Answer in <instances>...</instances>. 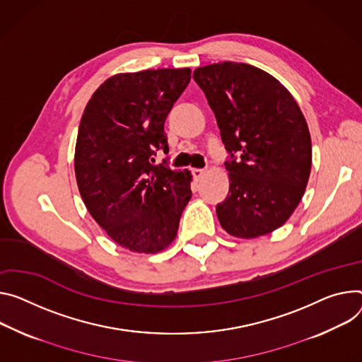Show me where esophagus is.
I'll return each mask as SVG.
<instances>
[{
    "label": "esophagus",
    "mask_w": 362,
    "mask_h": 362,
    "mask_svg": "<svg viewBox=\"0 0 362 362\" xmlns=\"http://www.w3.org/2000/svg\"><path fill=\"white\" fill-rule=\"evenodd\" d=\"M205 170H202V169H192V175H193V177L196 179V180H201L204 176H205Z\"/></svg>",
    "instance_id": "obj_1"
}]
</instances>
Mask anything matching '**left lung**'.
<instances>
[{"label": "left lung", "mask_w": 362, "mask_h": 362, "mask_svg": "<svg viewBox=\"0 0 362 362\" xmlns=\"http://www.w3.org/2000/svg\"><path fill=\"white\" fill-rule=\"evenodd\" d=\"M193 79L233 157L225 163L229 192L216 205L221 226L247 240L273 233L298 208L310 176L312 141L302 110L274 76L247 63L206 64Z\"/></svg>", "instance_id": "left-lung-1"}]
</instances>
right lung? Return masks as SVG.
Listing matches in <instances>:
<instances>
[{
    "label": "right lung",
    "mask_w": 362,
    "mask_h": 362,
    "mask_svg": "<svg viewBox=\"0 0 362 362\" xmlns=\"http://www.w3.org/2000/svg\"><path fill=\"white\" fill-rule=\"evenodd\" d=\"M190 69L117 74L98 88L81 118L75 176L90 216L118 245L144 254L168 248L190 201L192 175L153 166L169 151L164 121Z\"/></svg>",
    "instance_id": "obj_1"
}]
</instances>
